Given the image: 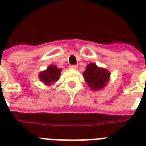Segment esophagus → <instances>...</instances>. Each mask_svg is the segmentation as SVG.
<instances>
[{
  "instance_id": "34e87169",
  "label": "esophagus",
  "mask_w": 146,
  "mask_h": 146,
  "mask_svg": "<svg viewBox=\"0 0 146 146\" xmlns=\"http://www.w3.org/2000/svg\"><path fill=\"white\" fill-rule=\"evenodd\" d=\"M69 67H70V69H73V70H76V68H77V66H76V65H70Z\"/></svg>"
}]
</instances>
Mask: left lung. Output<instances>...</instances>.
I'll use <instances>...</instances> for the list:
<instances>
[{"label":"left lung","mask_w":146,"mask_h":146,"mask_svg":"<svg viewBox=\"0 0 146 146\" xmlns=\"http://www.w3.org/2000/svg\"><path fill=\"white\" fill-rule=\"evenodd\" d=\"M110 76L108 70L98 68L95 63L89 64L84 72V80L93 91L104 88L109 81Z\"/></svg>","instance_id":"left-lung-1"}]
</instances>
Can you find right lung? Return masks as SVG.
<instances>
[{
	"label": "right lung",
	"instance_id": "obj_1",
	"mask_svg": "<svg viewBox=\"0 0 146 146\" xmlns=\"http://www.w3.org/2000/svg\"><path fill=\"white\" fill-rule=\"evenodd\" d=\"M60 72V69H58L55 66L51 65L45 71L40 73L39 77H40V81H42L44 84L47 85H50L51 84L56 82L58 80Z\"/></svg>",
	"mask_w": 146,
	"mask_h": 146
}]
</instances>
